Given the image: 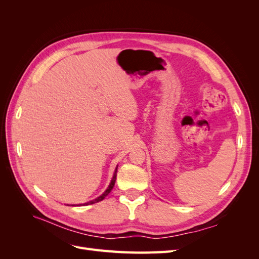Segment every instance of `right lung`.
Here are the masks:
<instances>
[{"label": "right lung", "mask_w": 259, "mask_h": 259, "mask_svg": "<svg viewBox=\"0 0 259 259\" xmlns=\"http://www.w3.org/2000/svg\"><path fill=\"white\" fill-rule=\"evenodd\" d=\"M116 171H117V165H116V167H115V170H114V173H113V177H112V179H111V182H110V184H109V186H108V188L106 189V191H105L103 194H101V195H99L98 198L94 199V200H92V201H90V202H86V203H84L83 205H90V204H94V203H97V202H99V201H103V200L107 197V195L111 192L112 188L114 187V184H115ZM79 205H82V204H79ZM72 206H74V205H72Z\"/></svg>", "instance_id": "1"}]
</instances>
